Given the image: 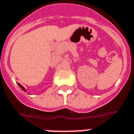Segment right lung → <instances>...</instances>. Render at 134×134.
I'll return each mask as SVG.
<instances>
[{
    "label": "right lung",
    "mask_w": 134,
    "mask_h": 134,
    "mask_svg": "<svg viewBox=\"0 0 134 134\" xmlns=\"http://www.w3.org/2000/svg\"><path fill=\"white\" fill-rule=\"evenodd\" d=\"M18 85H19V86L20 88H21V89L23 90H24V91H25V92H26V89H25V88H24V86H22L21 85V84H19V83H18Z\"/></svg>",
    "instance_id": "1"
}]
</instances>
